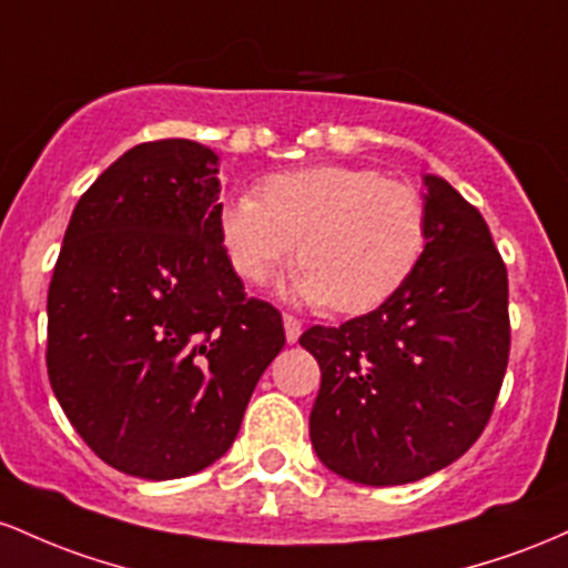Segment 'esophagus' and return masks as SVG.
Returning a JSON list of instances; mask_svg holds the SVG:
<instances>
[{"label": "esophagus", "mask_w": 568, "mask_h": 568, "mask_svg": "<svg viewBox=\"0 0 568 568\" xmlns=\"http://www.w3.org/2000/svg\"><path fill=\"white\" fill-rule=\"evenodd\" d=\"M284 333H286V343H297V337L303 333V322L297 316L284 314Z\"/></svg>", "instance_id": "1"}]
</instances>
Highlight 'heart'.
<instances>
[{"label": "heart", "mask_w": 568, "mask_h": 568, "mask_svg": "<svg viewBox=\"0 0 568 568\" xmlns=\"http://www.w3.org/2000/svg\"><path fill=\"white\" fill-rule=\"evenodd\" d=\"M426 203L413 184L369 169L314 165L263 182L220 214L235 276L267 284L290 263L292 295L337 314L378 308L413 276L426 250Z\"/></svg>", "instance_id": "1"}]
</instances>
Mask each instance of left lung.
I'll return each mask as SVG.
<instances>
[{"mask_svg": "<svg viewBox=\"0 0 568 568\" xmlns=\"http://www.w3.org/2000/svg\"><path fill=\"white\" fill-rule=\"evenodd\" d=\"M426 182V250L365 316L308 327L322 367L311 443L324 467L365 486L416 483L486 429L509 359L507 267L469 201Z\"/></svg>", "mask_w": 568, "mask_h": 568, "instance_id": "1", "label": "left lung"}]
</instances>
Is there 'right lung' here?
<instances>
[{"instance_id":"obj_1","label":"right lung","mask_w":568,"mask_h":568,"mask_svg":"<svg viewBox=\"0 0 568 568\" xmlns=\"http://www.w3.org/2000/svg\"><path fill=\"white\" fill-rule=\"evenodd\" d=\"M216 155L158 139L82 193L48 290V378L101 462L144 480L233 445L282 314L246 297L220 241Z\"/></svg>"}]
</instances>
